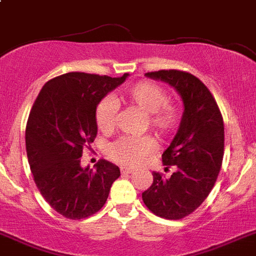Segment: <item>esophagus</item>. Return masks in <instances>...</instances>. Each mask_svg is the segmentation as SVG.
I'll return each mask as SVG.
<instances>
[{
  "label": "esophagus",
  "mask_w": 256,
  "mask_h": 256,
  "mask_svg": "<svg viewBox=\"0 0 256 256\" xmlns=\"http://www.w3.org/2000/svg\"><path fill=\"white\" fill-rule=\"evenodd\" d=\"M135 171L134 168H128V167H121V174H132Z\"/></svg>",
  "instance_id": "1"
}]
</instances>
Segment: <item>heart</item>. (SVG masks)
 Masks as SVG:
<instances>
[{
  "label": "heart",
  "mask_w": 256,
  "mask_h": 256,
  "mask_svg": "<svg viewBox=\"0 0 256 256\" xmlns=\"http://www.w3.org/2000/svg\"><path fill=\"white\" fill-rule=\"evenodd\" d=\"M124 98L146 114L148 125L158 136H166L176 128L180 110L168 102L167 92L152 82H140L124 93ZM117 104L114 98L106 96L96 108V122L102 132H110L114 128ZM156 144L152 138L122 136L108 146L112 160L124 166H138L154 153Z\"/></svg>",
  "instance_id": "1"
}]
</instances>
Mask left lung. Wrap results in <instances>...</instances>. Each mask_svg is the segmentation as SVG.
Returning <instances> with one entry per match:
<instances>
[{
	"mask_svg": "<svg viewBox=\"0 0 256 256\" xmlns=\"http://www.w3.org/2000/svg\"><path fill=\"white\" fill-rule=\"evenodd\" d=\"M167 82L181 96L184 114L171 144L163 152L170 177L153 172V184L142 192L150 212L166 220H181L199 208L217 181L224 150V126L217 102L196 76L178 70L145 74Z\"/></svg>",
	"mask_w": 256,
	"mask_h": 256,
	"instance_id": "obj_1",
	"label": "left lung"
}]
</instances>
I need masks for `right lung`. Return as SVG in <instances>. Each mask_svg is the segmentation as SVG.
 Returning <instances> with one entry per match:
<instances>
[{"label": "right lung", "instance_id": "obj_1", "mask_svg": "<svg viewBox=\"0 0 256 256\" xmlns=\"http://www.w3.org/2000/svg\"><path fill=\"white\" fill-rule=\"evenodd\" d=\"M128 78L68 72L43 85L32 107L25 144L34 181L57 213L82 220L107 202L120 168L100 160L82 168V146L93 142L98 126L96 108Z\"/></svg>", "mask_w": 256, "mask_h": 256}]
</instances>
